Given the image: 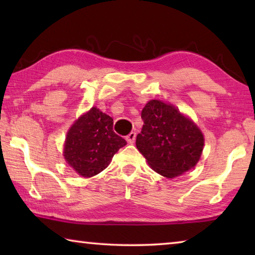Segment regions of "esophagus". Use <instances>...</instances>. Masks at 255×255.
Segmentation results:
<instances>
[{"label": "esophagus", "mask_w": 255, "mask_h": 255, "mask_svg": "<svg viewBox=\"0 0 255 255\" xmlns=\"http://www.w3.org/2000/svg\"><path fill=\"white\" fill-rule=\"evenodd\" d=\"M126 139H127V141H128V144H132L133 141H135V139H136V132H135V131H131V132L129 133V135L126 137Z\"/></svg>", "instance_id": "34e87169"}]
</instances>
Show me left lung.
I'll return each mask as SVG.
<instances>
[{"label": "left lung", "mask_w": 255, "mask_h": 255, "mask_svg": "<svg viewBox=\"0 0 255 255\" xmlns=\"http://www.w3.org/2000/svg\"><path fill=\"white\" fill-rule=\"evenodd\" d=\"M141 119L144 125L136 146L155 172L172 179L196 165L204 149V136L191 120L158 100L145 106Z\"/></svg>", "instance_id": "8db88e82"}]
</instances>
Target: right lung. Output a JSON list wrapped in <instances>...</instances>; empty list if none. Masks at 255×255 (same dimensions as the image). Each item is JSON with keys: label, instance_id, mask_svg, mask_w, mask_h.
Returning <instances> with one entry per match:
<instances>
[{"label": "right lung", "instance_id": "obj_1", "mask_svg": "<svg viewBox=\"0 0 255 255\" xmlns=\"http://www.w3.org/2000/svg\"><path fill=\"white\" fill-rule=\"evenodd\" d=\"M112 126L114 119L93 107L68 130L64 156L80 175L90 178L99 174L118 149L127 144Z\"/></svg>", "mask_w": 255, "mask_h": 255}]
</instances>
